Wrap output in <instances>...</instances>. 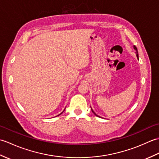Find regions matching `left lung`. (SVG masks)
Masks as SVG:
<instances>
[{"label": "left lung", "mask_w": 159, "mask_h": 159, "mask_svg": "<svg viewBox=\"0 0 159 159\" xmlns=\"http://www.w3.org/2000/svg\"><path fill=\"white\" fill-rule=\"evenodd\" d=\"M134 50H136V53H137V59H139V55H138V51H137V47H136V46H134ZM92 112H93V113H94V114H95V115H96V116H98V115H96V114L95 113H94V112H93V111L92 109ZM98 117H99V116H98Z\"/></svg>", "instance_id": "8db88e82"}]
</instances>
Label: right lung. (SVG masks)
I'll return each instance as SVG.
<instances>
[{
	"label": "right lung",
	"instance_id": "right-lung-1",
	"mask_svg": "<svg viewBox=\"0 0 159 159\" xmlns=\"http://www.w3.org/2000/svg\"><path fill=\"white\" fill-rule=\"evenodd\" d=\"M61 114H59V115H61Z\"/></svg>",
	"mask_w": 159,
	"mask_h": 159
}]
</instances>
